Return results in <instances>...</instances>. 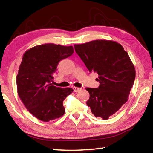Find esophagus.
Listing matches in <instances>:
<instances>
[{
  "label": "esophagus",
  "mask_w": 153,
  "mask_h": 153,
  "mask_svg": "<svg viewBox=\"0 0 153 153\" xmlns=\"http://www.w3.org/2000/svg\"><path fill=\"white\" fill-rule=\"evenodd\" d=\"M73 90L75 92H79L80 90H82L81 88H77V87H73Z\"/></svg>",
  "instance_id": "obj_1"
}]
</instances>
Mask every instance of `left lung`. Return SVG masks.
I'll list each match as a JSON object with an SVG mask.
<instances>
[{
	"label": "left lung",
	"instance_id": "left-lung-1",
	"mask_svg": "<svg viewBox=\"0 0 153 153\" xmlns=\"http://www.w3.org/2000/svg\"><path fill=\"white\" fill-rule=\"evenodd\" d=\"M74 48L89 71L98 74L99 87L86 88L90 94L86 104L96 117L108 120L128 101L136 77L134 64L115 41L95 40Z\"/></svg>",
	"mask_w": 153,
	"mask_h": 153
}]
</instances>
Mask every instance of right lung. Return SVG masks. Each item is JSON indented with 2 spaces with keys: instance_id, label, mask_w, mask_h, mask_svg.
I'll return each mask as SVG.
<instances>
[{
  "instance_id": "1",
  "label": "right lung",
  "mask_w": 153,
  "mask_h": 153,
  "mask_svg": "<svg viewBox=\"0 0 153 153\" xmlns=\"http://www.w3.org/2000/svg\"><path fill=\"white\" fill-rule=\"evenodd\" d=\"M74 53L72 46L53 43L35 46L25 52L16 77L17 93L29 112L45 122L61 117L63 102L74 91L52 85L53 74L61 60Z\"/></svg>"
}]
</instances>
